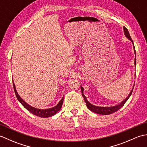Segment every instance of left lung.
I'll use <instances>...</instances> for the list:
<instances>
[{
  "label": "left lung",
  "instance_id": "8db88e82",
  "mask_svg": "<svg viewBox=\"0 0 147 147\" xmlns=\"http://www.w3.org/2000/svg\"><path fill=\"white\" fill-rule=\"evenodd\" d=\"M123 28H124V35H125L127 38H128L129 40H131V41L132 43H133V42L131 38L128 30H127L126 28L124 27V26L123 27ZM133 48H134V51H135V55H136V51H135V47H134V44H133ZM135 64L136 65V56H135ZM80 87H81V90H82V95L83 96L84 100H85V102H86V106H87V107H88V109L91 111L95 112V113L99 114H102V115L111 114L114 113V112H115L117 111L119 109H120L124 105V104H125L127 100H128V98H129V96H131V93L133 92V88L131 91V92L129 93V94L128 95V96H127V97L125 100H124L120 104L117 105L115 106H113V107H98V106L93 105L90 104V103L88 100H87V99L86 98V96H85V95L83 94V90H84L82 86H80ZM133 88H134V86H133Z\"/></svg>",
  "mask_w": 147,
  "mask_h": 147
}]
</instances>
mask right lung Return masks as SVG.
<instances>
[{"instance_id": "obj_1", "label": "right lung", "mask_w": 147, "mask_h": 147, "mask_svg": "<svg viewBox=\"0 0 147 147\" xmlns=\"http://www.w3.org/2000/svg\"><path fill=\"white\" fill-rule=\"evenodd\" d=\"M12 83H13V87H14L15 94H16V97L18 100V101L20 102L21 104L23 105L24 107H25L30 112H31V113H32L34 115H36V116H38L40 117H49L51 116H52V115H55L61 109L62 104H63L64 97H62L61 100L59 102V104L55 106V107H54L51 108V109H36V108H34V107H32V106H30V105L26 104V102H24L23 100L20 97V95H18V93L16 92V90L14 82H12Z\"/></svg>"}]
</instances>
